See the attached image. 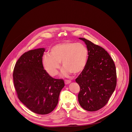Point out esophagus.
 Returning a JSON list of instances; mask_svg holds the SVG:
<instances>
[{
    "label": "esophagus",
    "instance_id": "1",
    "mask_svg": "<svg viewBox=\"0 0 132 132\" xmlns=\"http://www.w3.org/2000/svg\"><path fill=\"white\" fill-rule=\"evenodd\" d=\"M71 81L70 80H65V84H66V85H67V84H69L70 82H71Z\"/></svg>",
    "mask_w": 132,
    "mask_h": 132
}]
</instances>
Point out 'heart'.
<instances>
[{"label": "heart", "mask_w": 132, "mask_h": 132, "mask_svg": "<svg viewBox=\"0 0 132 132\" xmlns=\"http://www.w3.org/2000/svg\"><path fill=\"white\" fill-rule=\"evenodd\" d=\"M50 54L43 57L44 68L51 76L57 75L60 68V63L64 67V75L70 73L77 74L86 67L88 52L87 47L82 43L65 42L56 44L51 48Z\"/></svg>", "instance_id": "1"}]
</instances>
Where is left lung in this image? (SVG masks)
Wrapping results in <instances>:
<instances>
[{"instance_id": "obj_1", "label": "left lung", "mask_w": 132, "mask_h": 132, "mask_svg": "<svg viewBox=\"0 0 132 132\" xmlns=\"http://www.w3.org/2000/svg\"><path fill=\"white\" fill-rule=\"evenodd\" d=\"M87 45L88 52L85 68L76 79L80 86L79 102L82 108L95 111L104 106L117 84L115 63L103 48L85 38H79Z\"/></svg>"}]
</instances>
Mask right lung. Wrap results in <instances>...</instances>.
<instances>
[{"instance_id":"1","label":"right lung","mask_w":132,"mask_h":132,"mask_svg":"<svg viewBox=\"0 0 132 132\" xmlns=\"http://www.w3.org/2000/svg\"><path fill=\"white\" fill-rule=\"evenodd\" d=\"M44 51L41 48L24 53L16 63L13 73L19 100L32 112L42 115L54 109L65 86L63 80L52 78L44 70L42 62Z\"/></svg>"}]
</instances>
